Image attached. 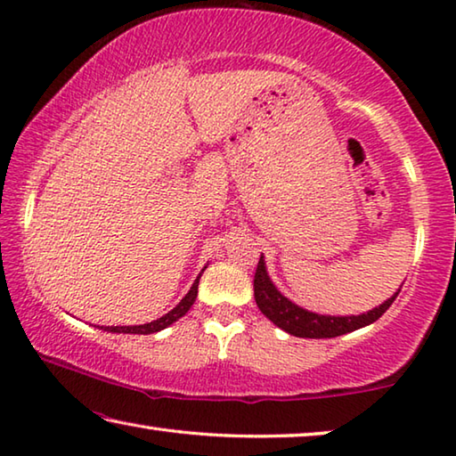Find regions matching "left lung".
I'll return each mask as SVG.
<instances>
[{
  "mask_svg": "<svg viewBox=\"0 0 456 456\" xmlns=\"http://www.w3.org/2000/svg\"><path fill=\"white\" fill-rule=\"evenodd\" d=\"M400 288H403V285H400ZM400 288L395 291V296H390L384 304L372 307L370 312L358 315H328L305 310V307L293 304L289 297H285L267 273L264 253H261L256 280H253L257 307L267 320H272L277 328H281L291 336L314 339L344 336L350 334L354 330L370 326V323H374L392 305V302H395L400 293Z\"/></svg>",
  "mask_w": 456,
  "mask_h": 456,
  "instance_id": "8db88e82",
  "label": "left lung"
}]
</instances>
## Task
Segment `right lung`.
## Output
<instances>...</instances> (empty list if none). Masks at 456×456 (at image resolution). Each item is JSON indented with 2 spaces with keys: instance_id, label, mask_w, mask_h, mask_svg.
I'll return each mask as SVG.
<instances>
[{
  "instance_id": "right-lung-1",
  "label": "right lung",
  "mask_w": 456,
  "mask_h": 456,
  "mask_svg": "<svg viewBox=\"0 0 456 456\" xmlns=\"http://www.w3.org/2000/svg\"><path fill=\"white\" fill-rule=\"evenodd\" d=\"M205 272V269H203ZM203 272L199 273V277L195 280V283L191 285V289L187 296H184L179 304H176L171 312L165 314L163 318L154 320V322H149V323H141V326H102L100 330L104 331H112V334H142V336H149V334H157V331L165 330L171 326V323H175L176 320H181L184 314H187L191 310V305L195 304L197 299V293H199V280L200 275H203Z\"/></svg>"
}]
</instances>
